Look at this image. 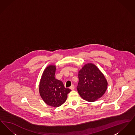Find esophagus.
<instances>
[{"instance_id": "esophagus-1", "label": "esophagus", "mask_w": 135, "mask_h": 135, "mask_svg": "<svg viewBox=\"0 0 135 135\" xmlns=\"http://www.w3.org/2000/svg\"><path fill=\"white\" fill-rule=\"evenodd\" d=\"M69 88H70V90H74V88H75V86H74V85L73 84H72Z\"/></svg>"}]
</instances>
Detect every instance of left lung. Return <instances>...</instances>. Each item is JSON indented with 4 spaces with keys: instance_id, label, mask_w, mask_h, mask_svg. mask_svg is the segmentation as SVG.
I'll list each match as a JSON object with an SVG mask.
<instances>
[{
    "instance_id": "1",
    "label": "left lung",
    "mask_w": 135,
    "mask_h": 135,
    "mask_svg": "<svg viewBox=\"0 0 135 135\" xmlns=\"http://www.w3.org/2000/svg\"><path fill=\"white\" fill-rule=\"evenodd\" d=\"M77 91L84 100L93 102L103 96L107 89L108 82L96 65L88 63L78 71Z\"/></svg>"
}]
</instances>
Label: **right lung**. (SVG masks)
Here are the masks:
<instances>
[{
  "label": "right lung",
  "instance_id": "right-lung-1",
  "mask_svg": "<svg viewBox=\"0 0 135 135\" xmlns=\"http://www.w3.org/2000/svg\"><path fill=\"white\" fill-rule=\"evenodd\" d=\"M56 66L48 65L44 71L39 84V93L44 102L49 106L58 107L65 102L71 90L55 78Z\"/></svg>",
  "mask_w": 135,
  "mask_h": 135
}]
</instances>
